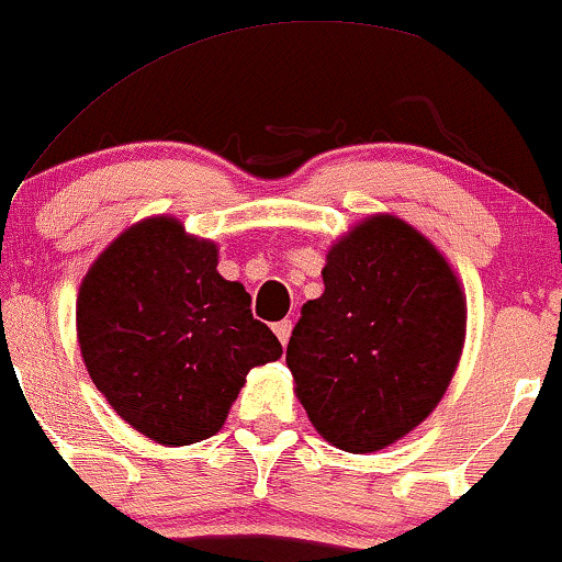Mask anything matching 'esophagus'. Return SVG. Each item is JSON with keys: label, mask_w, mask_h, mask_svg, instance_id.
I'll list each match as a JSON object with an SVG mask.
<instances>
[{"label": "esophagus", "mask_w": 562, "mask_h": 562, "mask_svg": "<svg viewBox=\"0 0 562 562\" xmlns=\"http://www.w3.org/2000/svg\"><path fill=\"white\" fill-rule=\"evenodd\" d=\"M292 328H294L292 321H279V323H276V326H273V331H276V336H279V339H281L283 347L289 345V336H292Z\"/></svg>", "instance_id": "esophagus-1"}]
</instances>
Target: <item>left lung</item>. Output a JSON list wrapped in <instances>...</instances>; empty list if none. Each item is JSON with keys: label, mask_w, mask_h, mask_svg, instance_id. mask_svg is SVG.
<instances>
[{"label": "left lung", "mask_w": 562, "mask_h": 562, "mask_svg": "<svg viewBox=\"0 0 562 562\" xmlns=\"http://www.w3.org/2000/svg\"><path fill=\"white\" fill-rule=\"evenodd\" d=\"M323 283L286 347L294 394L328 445L379 452L445 397L465 345L463 283L418 228L389 213L331 244Z\"/></svg>", "instance_id": "1"}]
</instances>
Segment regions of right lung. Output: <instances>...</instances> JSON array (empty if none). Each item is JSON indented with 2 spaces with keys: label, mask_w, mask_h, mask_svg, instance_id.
Listing matches in <instances>:
<instances>
[{
  "label": "right lung",
  "mask_w": 562,
  "mask_h": 562,
  "mask_svg": "<svg viewBox=\"0 0 562 562\" xmlns=\"http://www.w3.org/2000/svg\"><path fill=\"white\" fill-rule=\"evenodd\" d=\"M76 331L91 381L131 428L165 447L213 437L247 373L281 358L217 244L173 215L125 228L78 286Z\"/></svg>",
  "instance_id": "obj_1"
}]
</instances>
